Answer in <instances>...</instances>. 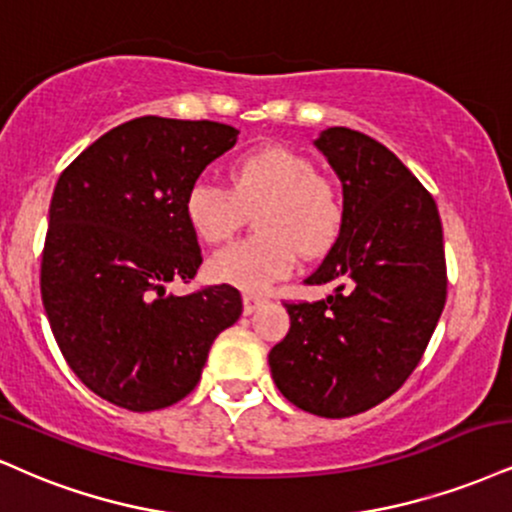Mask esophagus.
Wrapping results in <instances>:
<instances>
[{
  "label": "esophagus",
  "instance_id": "obj_1",
  "mask_svg": "<svg viewBox=\"0 0 512 512\" xmlns=\"http://www.w3.org/2000/svg\"><path fill=\"white\" fill-rule=\"evenodd\" d=\"M264 303L262 295H255V293H243V312L245 315H252V312L257 310Z\"/></svg>",
  "mask_w": 512,
  "mask_h": 512
}]
</instances>
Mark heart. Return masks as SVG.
<instances>
[{
  "instance_id": "b5f03b06",
  "label": "heart",
  "mask_w": 512,
  "mask_h": 512,
  "mask_svg": "<svg viewBox=\"0 0 512 512\" xmlns=\"http://www.w3.org/2000/svg\"><path fill=\"white\" fill-rule=\"evenodd\" d=\"M231 188L200 178L188 190L186 217L205 243L229 240L256 212L252 236L221 248L207 260L217 283L262 293L293 272L298 250L322 255L341 231L343 207L315 164L286 147H262L231 164Z\"/></svg>"
}]
</instances>
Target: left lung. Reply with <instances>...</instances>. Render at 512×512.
Masks as SVG:
<instances>
[{"label":"left lung","instance_id":"8db88e82","mask_svg":"<svg viewBox=\"0 0 512 512\" xmlns=\"http://www.w3.org/2000/svg\"><path fill=\"white\" fill-rule=\"evenodd\" d=\"M315 145L341 178L343 221L305 283L336 291L286 303L291 329L269 367L283 398L338 420L393 396L422 360L446 305V255L434 197L389 147L343 126Z\"/></svg>","mask_w":512,"mask_h":512}]
</instances>
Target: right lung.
<instances>
[{
    "label": "right lung",
    "mask_w": 512,
    "mask_h": 512,
    "mask_svg": "<svg viewBox=\"0 0 512 512\" xmlns=\"http://www.w3.org/2000/svg\"><path fill=\"white\" fill-rule=\"evenodd\" d=\"M236 140L226 123L140 116L97 138L54 186L42 303L76 377L119 408L186 398L214 338L243 312L226 283L166 293L202 264L188 190Z\"/></svg>",
    "instance_id": "right-lung-1"
}]
</instances>
